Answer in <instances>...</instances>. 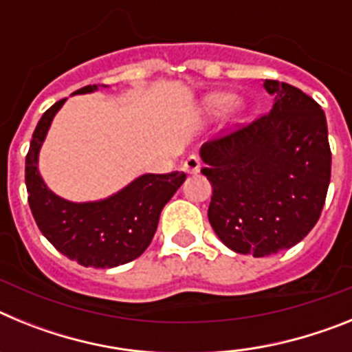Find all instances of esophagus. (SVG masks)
Segmentation results:
<instances>
[{
	"mask_svg": "<svg viewBox=\"0 0 352 352\" xmlns=\"http://www.w3.org/2000/svg\"><path fill=\"white\" fill-rule=\"evenodd\" d=\"M183 170L186 174H197L201 170V160L195 155H190V157L183 162Z\"/></svg>",
	"mask_w": 352,
	"mask_h": 352,
	"instance_id": "1",
	"label": "esophagus"
}]
</instances>
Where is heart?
<instances>
[{
  "instance_id": "obj_1",
  "label": "heart",
  "mask_w": 352,
  "mask_h": 352,
  "mask_svg": "<svg viewBox=\"0 0 352 352\" xmlns=\"http://www.w3.org/2000/svg\"><path fill=\"white\" fill-rule=\"evenodd\" d=\"M247 107L248 105L243 98H232L231 93L227 91L206 93L199 102V109H201L203 116L214 118L226 113L227 118L232 121L243 116L247 113Z\"/></svg>"
}]
</instances>
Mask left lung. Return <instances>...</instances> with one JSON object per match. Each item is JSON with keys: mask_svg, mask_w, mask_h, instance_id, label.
Returning a JSON list of instances; mask_svg holds the SVG:
<instances>
[{"mask_svg": "<svg viewBox=\"0 0 352 352\" xmlns=\"http://www.w3.org/2000/svg\"><path fill=\"white\" fill-rule=\"evenodd\" d=\"M270 114L201 146L213 195L208 219L227 248L254 257L294 247L312 231L331 176L321 105L287 82L264 80Z\"/></svg>", "mask_w": 352, "mask_h": 352, "instance_id": "left-lung-1", "label": "left lung"}]
</instances>
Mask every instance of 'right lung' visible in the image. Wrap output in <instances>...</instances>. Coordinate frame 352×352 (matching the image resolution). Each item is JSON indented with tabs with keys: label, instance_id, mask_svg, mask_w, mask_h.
Instances as JSON below:
<instances>
[{
	"label": "right lung",
	"instance_id": "obj_1",
	"mask_svg": "<svg viewBox=\"0 0 352 352\" xmlns=\"http://www.w3.org/2000/svg\"><path fill=\"white\" fill-rule=\"evenodd\" d=\"M105 84H89L72 95L95 93ZM67 98L40 118L26 155V188L31 213L42 234L68 259L86 268H116L138 259L149 247L158 219L186 179L185 173L142 174L105 199L74 203L60 197L43 182L38 157L51 123Z\"/></svg>",
	"mask_w": 352,
	"mask_h": 352
}]
</instances>
